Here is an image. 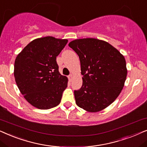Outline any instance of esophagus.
I'll use <instances>...</instances> for the list:
<instances>
[{"label": "esophagus", "instance_id": "1", "mask_svg": "<svg viewBox=\"0 0 147 147\" xmlns=\"http://www.w3.org/2000/svg\"><path fill=\"white\" fill-rule=\"evenodd\" d=\"M72 78H73V75H70L68 76V80H69V81H72Z\"/></svg>", "mask_w": 147, "mask_h": 147}]
</instances>
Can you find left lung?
<instances>
[{"mask_svg": "<svg viewBox=\"0 0 147 147\" xmlns=\"http://www.w3.org/2000/svg\"><path fill=\"white\" fill-rule=\"evenodd\" d=\"M79 56L83 85L75 91L77 105L89 112L106 108L118 97L127 76L124 56L107 42L95 38L68 44Z\"/></svg>", "mask_w": 147, "mask_h": 147, "instance_id": "8db88e82", "label": "left lung"}]
</instances>
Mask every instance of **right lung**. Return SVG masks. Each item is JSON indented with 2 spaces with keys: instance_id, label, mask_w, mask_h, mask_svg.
Returning a JSON list of instances; mask_svg holds the SVG:
<instances>
[{
  "instance_id": "right-lung-1",
  "label": "right lung",
  "mask_w": 147,
  "mask_h": 147,
  "mask_svg": "<svg viewBox=\"0 0 147 147\" xmlns=\"http://www.w3.org/2000/svg\"><path fill=\"white\" fill-rule=\"evenodd\" d=\"M66 39L52 36L37 38L16 57L14 77L24 98L40 109L57 106L67 87L68 78L58 71L56 56L67 44Z\"/></svg>"
}]
</instances>
